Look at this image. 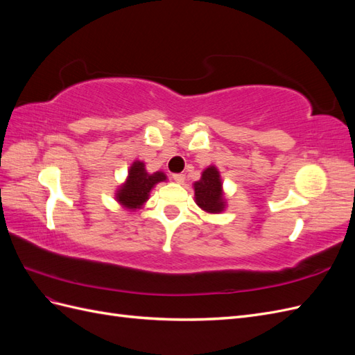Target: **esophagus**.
Here are the masks:
<instances>
[{"label":"esophagus","instance_id":"obj_1","mask_svg":"<svg viewBox=\"0 0 355 355\" xmlns=\"http://www.w3.org/2000/svg\"><path fill=\"white\" fill-rule=\"evenodd\" d=\"M173 180L176 182V184H184V182H185V175L176 173V175H173Z\"/></svg>","mask_w":355,"mask_h":355}]
</instances>
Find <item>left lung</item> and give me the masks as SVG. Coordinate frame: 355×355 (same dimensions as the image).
Here are the masks:
<instances>
[{
    "label": "left lung",
    "mask_w": 355,
    "mask_h": 355,
    "mask_svg": "<svg viewBox=\"0 0 355 355\" xmlns=\"http://www.w3.org/2000/svg\"><path fill=\"white\" fill-rule=\"evenodd\" d=\"M197 206L209 214H218L227 209V198L223 192V182L216 166L202 170L200 180L192 184Z\"/></svg>",
    "instance_id": "obj_1"
}]
</instances>
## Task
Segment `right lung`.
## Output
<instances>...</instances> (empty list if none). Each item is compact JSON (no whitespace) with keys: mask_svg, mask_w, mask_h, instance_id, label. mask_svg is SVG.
I'll use <instances>...</instances> for the list:
<instances>
[{"mask_svg":"<svg viewBox=\"0 0 355 355\" xmlns=\"http://www.w3.org/2000/svg\"><path fill=\"white\" fill-rule=\"evenodd\" d=\"M167 176L163 171L148 173L145 163L135 159L123 184L115 191V200L127 211L141 210L149 200V194L159 182H166Z\"/></svg>","mask_w":355,"mask_h":355,"instance_id":"add662e5","label":"right lung"}]
</instances>
